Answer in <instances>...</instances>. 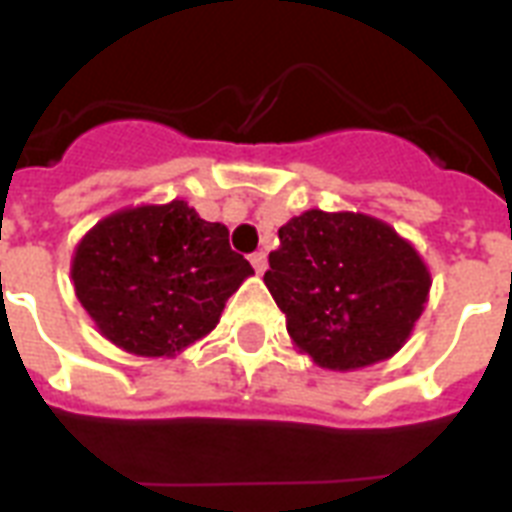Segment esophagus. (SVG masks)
Listing matches in <instances>:
<instances>
[{"label":"esophagus","instance_id":"1","mask_svg":"<svg viewBox=\"0 0 512 512\" xmlns=\"http://www.w3.org/2000/svg\"><path fill=\"white\" fill-rule=\"evenodd\" d=\"M249 263H252V268H255L257 276H263L265 268H268V257H265V252H255V255L249 257Z\"/></svg>","mask_w":512,"mask_h":512}]
</instances>
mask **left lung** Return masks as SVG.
I'll use <instances>...</instances> for the list:
<instances>
[{
  "label": "left lung",
  "mask_w": 512,
  "mask_h": 512,
  "mask_svg": "<svg viewBox=\"0 0 512 512\" xmlns=\"http://www.w3.org/2000/svg\"><path fill=\"white\" fill-rule=\"evenodd\" d=\"M279 241L263 281L300 353L353 372L404 348L433 284L412 241L372 215L324 209L292 217Z\"/></svg>",
  "instance_id": "8db88e82"
}]
</instances>
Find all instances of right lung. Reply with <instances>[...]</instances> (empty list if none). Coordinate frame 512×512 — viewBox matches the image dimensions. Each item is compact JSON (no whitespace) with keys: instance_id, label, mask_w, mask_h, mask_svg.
<instances>
[{"instance_id":"add662e5","label":"right lung","mask_w":512,"mask_h":512,"mask_svg":"<svg viewBox=\"0 0 512 512\" xmlns=\"http://www.w3.org/2000/svg\"><path fill=\"white\" fill-rule=\"evenodd\" d=\"M252 273L228 228L183 199L111 212L71 257L76 300L100 335L143 358H172L207 337Z\"/></svg>"}]
</instances>
